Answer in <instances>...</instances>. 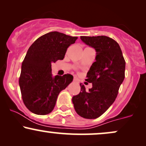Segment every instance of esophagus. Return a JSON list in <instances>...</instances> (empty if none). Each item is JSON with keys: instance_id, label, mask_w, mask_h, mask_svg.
<instances>
[{"instance_id": "1", "label": "esophagus", "mask_w": 146, "mask_h": 146, "mask_svg": "<svg viewBox=\"0 0 146 146\" xmlns=\"http://www.w3.org/2000/svg\"><path fill=\"white\" fill-rule=\"evenodd\" d=\"M73 81H74V82H78V78H73Z\"/></svg>"}]
</instances>
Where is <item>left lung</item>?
<instances>
[{"mask_svg":"<svg viewBox=\"0 0 146 146\" xmlns=\"http://www.w3.org/2000/svg\"><path fill=\"white\" fill-rule=\"evenodd\" d=\"M85 44L94 48L96 61L87 73L86 81L93 87L86 90L80 84L81 91L72 98L76 113L86 119H96L115 102L119 88L125 78V62L119 45L105 36H81Z\"/></svg>","mask_w":146,"mask_h":146,"instance_id":"1","label":"left lung"}]
</instances>
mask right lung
Masks as SVG:
<instances>
[{"label": "right lung", "instance_id": "right-lung-1", "mask_svg": "<svg viewBox=\"0 0 146 146\" xmlns=\"http://www.w3.org/2000/svg\"><path fill=\"white\" fill-rule=\"evenodd\" d=\"M78 37L52 31L38 38L28 49L19 78L22 98L31 113L44 115L56 106L58 95L73 81L71 74L53 77L51 62L63 60Z\"/></svg>", "mask_w": 146, "mask_h": 146}]
</instances>
